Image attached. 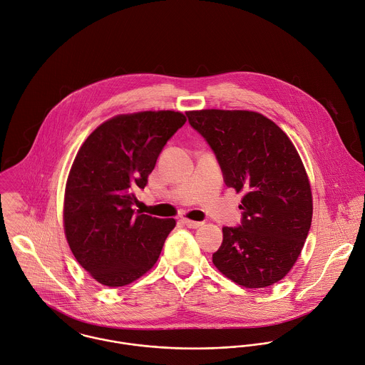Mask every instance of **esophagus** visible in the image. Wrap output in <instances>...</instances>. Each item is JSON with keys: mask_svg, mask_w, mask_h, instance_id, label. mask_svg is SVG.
Wrapping results in <instances>:
<instances>
[{"mask_svg": "<svg viewBox=\"0 0 365 365\" xmlns=\"http://www.w3.org/2000/svg\"><path fill=\"white\" fill-rule=\"evenodd\" d=\"M183 222L189 227V228H199L203 225V221H193V220H183Z\"/></svg>", "mask_w": 365, "mask_h": 365, "instance_id": "esophagus-1", "label": "esophagus"}]
</instances>
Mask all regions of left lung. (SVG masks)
I'll return each instance as SVG.
<instances>
[{
  "instance_id": "8db88e82",
  "label": "left lung",
  "mask_w": 365,
  "mask_h": 365,
  "mask_svg": "<svg viewBox=\"0 0 365 365\" xmlns=\"http://www.w3.org/2000/svg\"><path fill=\"white\" fill-rule=\"evenodd\" d=\"M212 148L227 187L244 192L238 227H222L213 264L245 288L281 281L296 262L312 224V192L288 135L254 111L186 113Z\"/></svg>"
}]
</instances>
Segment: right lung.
<instances>
[{"label": "right lung", "mask_w": 365, "mask_h": 365, "mask_svg": "<svg viewBox=\"0 0 365 365\" xmlns=\"http://www.w3.org/2000/svg\"><path fill=\"white\" fill-rule=\"evenodd\" d=\"M185 123L175 111L118 115L78 149L65 193V232L74 258L97 282L128 285L158 261L176 222L133 206L163 146Z\"/></svg>", "instance_id": "right-lung-1"}]
</instances>
